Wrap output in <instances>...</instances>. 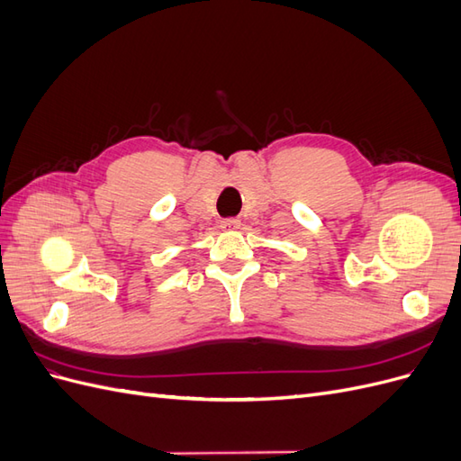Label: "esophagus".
<instances>
[{"label":"esophagus","instance_id":"34e87169","mask_svg":"<svg viewBox=\"0 0 461 461\" xmlns=\"http://www.w3.org/2000/svg\"><path fill=\"white\" fill-rule=\"evenodd\" d=\"M221 227L225 230H236L240 229V219H225L221 222Z\"/></svg>","mask_w":461,"mask_h":461}]
</instances>
